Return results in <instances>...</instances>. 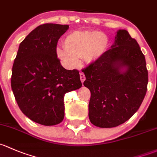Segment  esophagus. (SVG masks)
Returning <instances> with one entry per match:
<instances>
[{"label":"esophagus","instance_id":"esophagus-1","mask_svg":"<svg viewBox=\"0 0 157 157\" xmlns=\"http://www.w3.org/2000/svg\"><path fill=\"white\" fill-rule=\"evenodd\" d=\"M80 80H81L82 83H83L84 80H86V77H85V75H84L83 73L80 74Z\"/></svg>","mask_w":157,"mask_h":157}]
</instances>
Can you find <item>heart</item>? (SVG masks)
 <instances>
[{"instance_id":"b5f03b06","label":"heart","mask_w":157,"mask_h":157,"mask_svg":"<svg viewBox=\"0 0 157 157\" xmlns=\"http://www.w3.org/2000/svg\"><path fill=\"white\" fill-rule=\"evenodd\" d=\"M65 49L57 47L58 58L70 67H76L79 59L85 62H93L100 59L108 49V39L100 31H75L64 39Z\"/></svg>"}]
</instances>
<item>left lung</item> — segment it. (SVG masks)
<instances>
[{
	"instance_id": "obj_1",
	"label": "left lung",
	"mask_w": 157,
	"mask_h": 157,
	"mask_svg": "<svg viewBox=\"0 0 157 157\" xmlns=\"http://www.w3.org/2000/svg\"><path fill=\"white\" fill-rule=\"evenodd\" d=\"M82 71L91 92L89 118L95 126H118L141 106L148 83L146 61L126 30L117 31L111 48Z\"/></svg>"
}]
</instances>
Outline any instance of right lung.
I'll list each match as a JSON object with an SVG mask.
<instances>
[{
    "label": "right lung",
    "instance_id": "right-lung-1",
    "mask_svg": "<svg viewBox=\"0 0 157 157\" xmlns=\"http://www.w3.org/2000/svg\"><path fill=\"white\" fill-rule=\"evenodd\" d=\"M67 25L47 23L31 31L19 44L11 87L22 112L44 126L60 123L65 117L64 96L82 86L77 70H66L56 55Z\"/></svg>",
    "mask_w": 157,
    "mask_h": 157
}]
</instances>
